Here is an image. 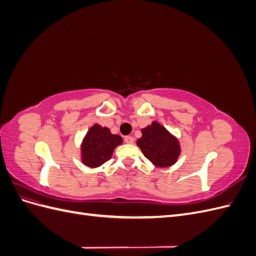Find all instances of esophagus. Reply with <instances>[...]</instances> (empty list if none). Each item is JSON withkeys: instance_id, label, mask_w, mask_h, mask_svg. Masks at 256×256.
I'll use <instances>...</instances> for the list:
<instances>
[{"instance_id": "1", "label": "esophagus", "mask_w": 256, "mask_h": 256, "mask_svg": "<svg viewBox=\"0 0 256 256\" xmlns=\"http://www.w3.org/2000/svg\"><path fill=\"white\" fill-rule=\"evenodd\" d=\"M134 138L132 136H127L125 138V142H126L127 144H132V143H134Z\"/></svg>"}]
</instances>
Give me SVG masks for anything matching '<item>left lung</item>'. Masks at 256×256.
<instances>
[{
    "instance_id": "8db88e82",
    "label": "left lung",
    "mask_w": 256,
    "mask_h": 256,
    "mask_svg": "<svg viewBox=\"0 0 256 256\" xmlns=\"http://www.w3.org/2000/svg\"><path fill=\"white\" fill-rule=\"evenodd\" d=\"M141 132L142 136L138 138L136 145L154 166L168 168L176 164L182 152L177 136L157 120H152Z\"/></svg>"
}]
</instances>
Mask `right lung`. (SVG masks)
Returning <instances> with one entry per match:
<instances>
[{
  "instance_id": "1",
  "label": "right lung",
  "mask_w": 256,
  "mask_h": 256,
  "mask_svg": "<svg viewBox=\"0 0 256 256\" xmlns=\"http://www.w3.org/2000/svg\"><path fill=\"white\" fill-rule=\"evenodd\" d=\"M122 143L120 136L111 134L109 128L96 122L88 129L81 142V162L90 168H99L111 159L114 150Z\"/></svg>"
}]
</instances>
